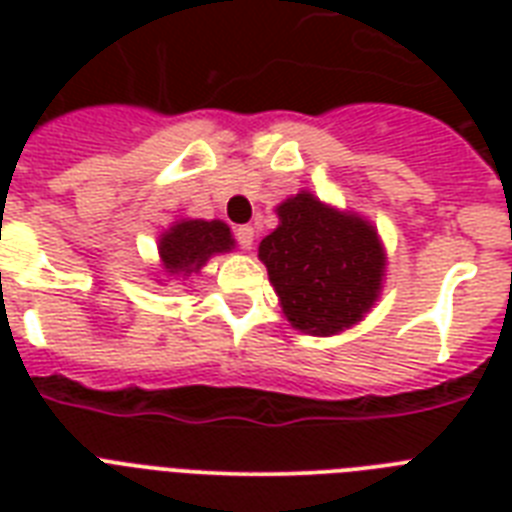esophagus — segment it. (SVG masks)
Wrapping results in <instances>:
<instances>
[{
	"mask_svg": "<svg viewBox=\"0 0 512 512\" xmlns=\"http://www.w3.org/2000/svg\"><path fill=\"white\" fill-rule=\"evenodd\" d=\"M236 239H239L241 249H252V244H255V228L252 225H239L236 228Z\"/></svg>",
	"mask_w": 512,
	"mask_h": 512,
	"instance_id": "esophagus-1",
	"label": "esophagus"
}]
</instances>
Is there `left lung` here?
<instances>
[{
  "label": "left lung",
  "mask_w": 512,
  "mask_h": 512,
  "mask_svg": "<svg viewBox=\"0 0 512 512\" xmlns=\"http://www.w3.org/2000/svg\"><path fill=\"white\" fill-rule=\"evenodd\" d=\"M279 225L257 247L279 305L295 329L340 335L380 300L385 247L364 215L324 204L311 191L276 207Z\"/></svg>",
  "instance_id": "left-lung-1"
}]
</instances>
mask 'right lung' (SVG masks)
Wrapping results in <instances>:
<instances>
[{"instance_id": "obj_1", "label": "right lung", "mask_w": 512, "mask_h": 512, "mask_svg": "<svg viewBox=\"0 0 512 512\" xmlns=\"http://www.w3.org/2000/svg\"><path fill=\"white\" fill-rule=\"evenodd\" d=\"M159 271L170 279H188L215 255L236 247L231 228L223 220L180 217L159 236Z\"/></svg>"}]
</instances>
